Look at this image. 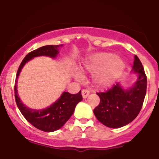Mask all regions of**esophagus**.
<instances>
[{
  "label": "esophagus",
  "mask_w": 159,
  "mask_h": 159,
  "mask_svg": "<svg viewBox=\"0 0 159 159\" xmlns=\"http://www.w3.org/2000/svg\"><path fill=\"white\" fill-rule=\"evenodd\" d=\"M89 93H90L89 90L86 89H83V90H82V92H81V94H82V96H83V98H87L88 96H89Z\"/></svg>",
  "instance_id": "34e87169"
}]
</instances>
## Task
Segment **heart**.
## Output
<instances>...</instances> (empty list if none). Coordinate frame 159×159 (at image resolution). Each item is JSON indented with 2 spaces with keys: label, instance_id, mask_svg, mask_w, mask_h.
Returning <instances> with one entry per match:
<instances>
[{
  "label": "heart",
  "instance_id": "b5f03b06",
  "mask_svg": "<svg viewBox=\"0 0 159 159\" xmlns=\"http://www.w3.org/2000/svg\"><path fill=\"white\" fill-rule=\"evenodd\" d=\"M125 67L123 61L109 53H98L84 62L81 70L93 72L92 80L100 87L110 86L121 75Z\"/></svg>",
  "mask_w": 159,
  "mask_h": 159
}]
</instances>
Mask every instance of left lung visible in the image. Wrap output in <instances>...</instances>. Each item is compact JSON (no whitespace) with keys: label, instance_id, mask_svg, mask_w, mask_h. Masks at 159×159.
Segmentation results:
<instances>
[{"label":"left lung","instance_id":"left-lung-1","mask_svg":"<svg viewBox=\"0 0 159 159\" xmlns=\"http://www.w3.org/2000/svg\"><path fill=\"white\" fill-rule=\"evenodd\" d=\"M132 70L137 74L133 86L125 89L119 83L105 92H98L100 101L94 109L96 118L108 128H118L131 122L141 111L145 98L147 77L137 56Z\"/></svg>","mask_w":159,"mask_h":159}]
</instances>
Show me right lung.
<instances>
[{"label":"right lung","instance_id":"add662e5","mask_svg":"<svg viewBox=\"0 0 159 159\" xmlns=\"http://www.w3.org/2000/svg\"><path fill=\"white\" fill-rule=\"evenodd\" d=\"M59 45H45L28 53L18 68L15 84V97L18 108L24 117L37 129L45 132H53L61 128L73 115L77 104L82 100L81 91L75 94L64 92L59 99L52 105L44 109H32L24 105L18 96L17 89V78L24 65L29 60L37 56H49L56 58L59 53Z\"/></svg>","mask_w":159,"mask_h":159}]
</instances>
